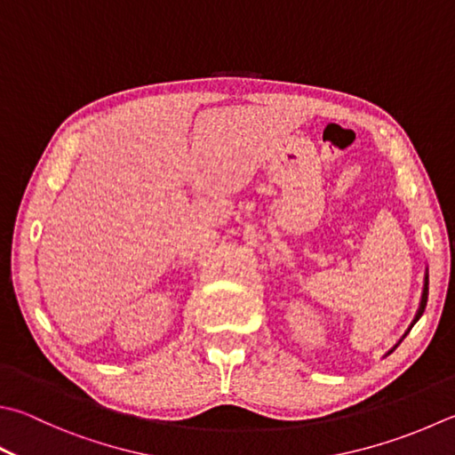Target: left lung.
<instances>
[{
  "label": "left lung",
  "instance_id": "obj_1",
  "mask_svg": "<svg viewBox=\"0 0 455 455\" xmlns=\"http://www.w3.org/2000/svg\"><path fill=\"white\" fill-rule=\"evenodd\" d=\"M426 303H427V269H426V275H424V289H422V299H419V307H418V311H416V316H414V321H412V324H410V327H408V331L404 332V337H402L400 340H398V345H400V342L402 340H404L406 339V334L410 332V329H412L414 327V324L418 323V319H419V316H422V313L426 311ZM396 345V347H398ZM396 347H394V348H396ZM392 348V350H394ZM392 350H388V355L392 353Z\"/></svg>",
  "mask_w": 455,
  "mask_h": 455
}]
</instances>
